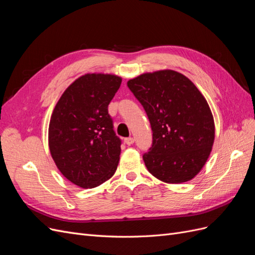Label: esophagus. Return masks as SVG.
<instances>
[{"label": "esophagus", "instance_id": "obj_1", "mask_svg": "<svg viewBox=\"0 0 255 255\" xmlns=\"http://www.w3.org/2000/svg\"><path fill=\"white\" fill-rule=\"evenodd\" d=\"M125 142L128 144V145H130L134 143V138L133 137H127L125 138Z\"/></svg>", "mask_w": 255, "mask_h": 255}]
</instances>
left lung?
Wrapping results in <instances>:
<instances>
[{"label": "left lung", "mask_w": 255, "mask_h": 255, "mask_svg": "<svg viewBox=\"0 0 255 255\" xmlns=\"http://www.w3.org/2000/svg\"><path fill=\"white\" fill-rule=\"evenodd\" d=\"M151 125L153 140L142 158L156 179L179 184L195 177L210 156L215 138L206 100L186 76L163 70L128 82Z\"/></svg>", "instance_id": "8db88e82"}]
</instances>
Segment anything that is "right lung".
I'll return each mask as SVG.
<instances>
[{"label":"right lung","mask_w":255,"mask_h":255,"mask_svg":"<svg viewBox=\"0 0 255 255\" xmlns=\"http://www.w3.org/2000/svg\"><path fill=\"white\" fill-rule=\"evenodd\" d=\"M121 81L112 74H85L65 90L53 111L51 155L63 175L82 188L99 186L117 169L121 139L107 107Z\"/></svg>","instance_id":"obj_1"}]
</instances>
